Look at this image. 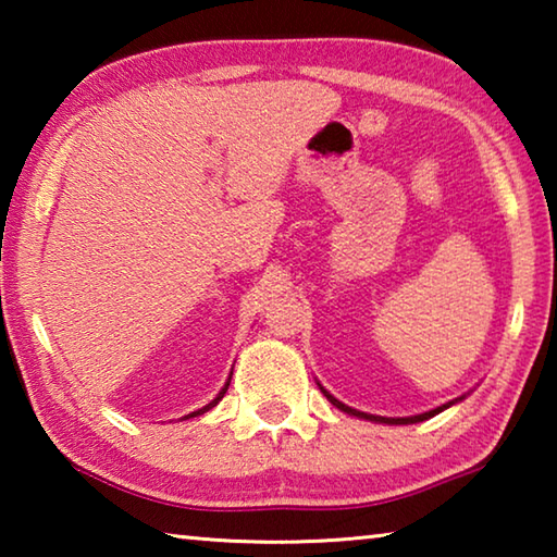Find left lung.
Here are the masks:
<instances>
[{
    "label": "left lung",
    "instance_id": "left-lung-1",
    "mask_svg": "<svg viewBox=\"0 0 557 557\" xmlns=\"http://www.w3.org/2000/svg\"><path fill=\"white\" fill-rule=\"evenodd\" d=\"M319 388H322V393L326 395V400L334 405V408H338L342 412H346V414H351V418H358V420H369V422H379V425H414V422H422V420H430V418H435V414H440L442 410H447V408H451V405H457L459 400H465L467 395H461V398H455V400H449V403H445V405H440V408H432V410H428V412H420V414H410V418H383V414H371V412H361V410H356V408H348L346 403H342V400H336L332 393H329L322 383H317Z\"/></svg>",
    "mask_w": 557,
    "mask_h": 557
}]
</instances>
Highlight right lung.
Instances as JSON below:
<instances>
[{
	"label": "right lung",
	"instance_id": "add662e5",
	"mask_svg": "<svg viewBox=\"0 0 557 557\" xmlns=\"http://www.w3.org/2000/svg\"><path fill=\"white\" fill-rule=\"evenodd\" d=\"M231 375H233V371H231ZM231 375H228V381H225V385H223V388L219 391V395H215V398L209 403V405H203V408H199V410H194V412H188V414H184V418L182 420H188V418H199V414H203V412H209L211 408H215V405H219L221 403V398H223V395H225V391H228V385H231Z\"/></svg>",
	"mask_w": 557,
	"mask_h": 557
}]
</instances>
